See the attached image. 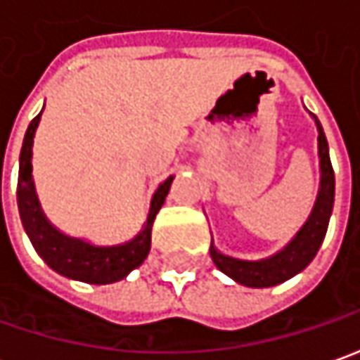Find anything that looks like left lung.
Segmentation results:
<instances>
[{
  "instance_id": "left-lung-1",
  "label": "left lung",
  "mask_w": 360,
  "mask_h": 360,
  "mask_svg": "<svg viewBox=\"0 0 360 360\" xmlns=\"http://www.w3.org/2000/svg\"><path fill=\"white\" fill-rule=\"evenodd\" d=\"M315 119L316 131H319V169H321V183H319V193H316L315 205L311 215L307 217L304 225L297 231V235L287 243L281 251L273 253L265 259H237L219 251L217 247L211 243V259L217 265L221 273L227 277L251 287V289H266L275 287L285 281H289L295 275H299L304 266L315 259L319 247L323 245V239L327 235L328 219L333 213V203H335V173L328 157V143L325 137V131L321 127L319 119Z\"/></svg>"
}]
</instances>
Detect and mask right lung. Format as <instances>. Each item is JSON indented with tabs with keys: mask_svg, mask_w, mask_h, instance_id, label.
<instances>
[{
	"mask_svg": "<svg viewBox=\"0 0 360 360\" xmlns=\"http://www.w3.org/2000/svg\"><path fill=\"white\" fill-rule=\"evenodd\" d=\"M41 113L33 119L25 131L21 153H19V177H18V207L23 229L37 255L56 273L73 281H83L89 285H109L125 279L133 269L141 265L151 249V229L159 209L165 203L169 187L173 177L163 181L151 197V207L143 229L121 245H94V243L65 235L51 225L45 217L41 203L35 193L33 183V137L39 125Z\"/></svg>",
	"mask_w": 360,
	"mask_h": 360,
	"instance_id": "add662e5",
	"label": "right lung"
}]
</instances>
